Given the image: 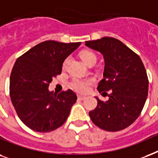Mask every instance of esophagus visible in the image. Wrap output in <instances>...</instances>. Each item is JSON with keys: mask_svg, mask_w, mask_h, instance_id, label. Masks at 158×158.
I'll return each instance as SVG.
<instances>
[{"mask_svg": "<svg viewBox=\"0 0 158 158\" xmlns=\"http://www.w3.org/2000/svg\"><path fill=\"white\" fill-rule=\"evenodd\" d=\"M77 98H78V100H80V101H84V100L85 99V96H81V95H78Z\"/></svg>", "mask_w": 158, "mask_h": 158, "instance_id": "34e87169", "label": "esophagus"}]
</instances>
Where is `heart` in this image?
Here are the masks:
<instances>
[{"instance_id":"b5f03b06","label":"heart","mask_w":158,"mask_h":158,"mask_svg":"<svg viewBox=\"0 0 158 158\" xmlns=\"http://www.w3.org/2000/svg\"><path fill=\"white\" fill-rule=\"evenodd\" d=\"M81 58L85 62L86 65H93L97 60L96 55L91 51H83L81 52ZM68 58L64 61L63 62V68H65L66 65L68 64ZM96 81V79L94 77H87V78H78L73 77L70 81V86L73 90L77 91L79 93H85L89 90L90 85L94 84Z\"/></svg>"}]
</instances>
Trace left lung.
Here are the masks:
<instances>
[{
    "label": "left lung",
    "mask_w": 158,
    "mask_h": 158,
    "mask_svg": "<svg viewBox=\"0 0 158 158\" xmlns=\"http://www.w3.org/2000/svg\"><path fill=\"white\" fill-rule=\"evenodd\" d=\"M85 44L103 54L104 78L97 90L111 92L107 101L96 97L97 106L89 112L90 119L106 131L126 129L140 115L148 97V78L143 63L139 55L114 38L104 37Z\"/></svg>",
    "instance_id": "obj_1"
}]
</instances>
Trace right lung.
Instances as JSON below:
<instances>
[{
	"instance_id": "right-lung-1",
	"label": "right lung",
	"mask_w": 158,
	"mask_h": 158,
	"mask_svg": "<svg viewBox=\"0 0 158 158\" xmlns=\"http://www.w3.org/2000/svg\"><path fill=\"white\" fill-rule=\"evenodd\" d=\"M80 44L48 40L17 58L10 77V96L17 115L30 129L51 132L67 120L77 99L76 93L68 90L56 95L48 86L62 73V62Z\"/></svg>"
}]
</instances>
